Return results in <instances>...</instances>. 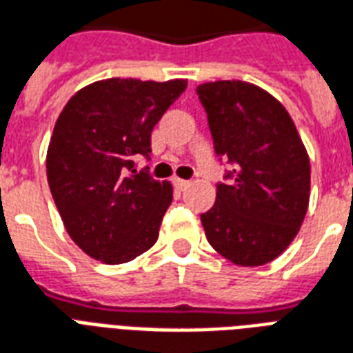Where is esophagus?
Masks as SVG:
<instances>
[{
  "mask_svg": "<svg viewBox=\"0 0 353 353\" xmlns=\"http://www.w3.org/2000/svg\"><path fill=\"white\" fill-rule=\"evenodd\" d=\"M172 183H174V187H176L177 190H185V188L190 185V181H187V179H179V177H176Z\"/></svg>",
  "mask_w": 353,
  "mask_h": 353,
  "instance_id": "esophagus-1",
  "label": "esophagus"
}]
</instances>
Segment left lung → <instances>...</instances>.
<instances>
[{"mask_svg":"<svg viewBox=\"0 0 353 353\" xmlns=\"http://www.w3.org/2000/svg\"><path fill=\"white\" fill-rule=\"evenodd\" d=\"M196 94L214 153L231 165L200 216L207 241L239 266L270 263L307 212L311 166L302 139L283 105L246 81L203 83Z\"/></svg>","mask_w":353,"mask_h":353,"instance_id":"1","label":"left lung"}]
</instances>
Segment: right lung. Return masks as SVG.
Masks as SVG:
<instances>
[{
	"mask_svg": "<svg viewBox=\"0 0 353 353\" xmlns=\"http://www.w3.org/2000/svg\"><path fill=\"white\" fill-rule=\"evenodd\" d=\"M187 81H98L70 98L48 148V183L72 241L107 265L155 244L172 185L137 159H150L152 131Z\"/></svg>",
	"mask_w": 353,
	"mask_h": 353,
	"instance_id": "obj_1",
	"label": "right lung"
}]
</instances>
